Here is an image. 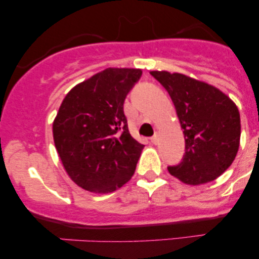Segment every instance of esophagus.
<instances>
[{"label": "esophagus", "instance_id": "esophagus-1", "mask_svg": "<svg viewBox=\"0 0 259 259\" xmlns=\"http://www.w3.org/2000/svg\"><path fill=\"white\" fill-rule=\"evenodd\" d=\"M158 141H159V135L158 134H154V135L152 136V138H151V142H152L153 145H157L158 144Z\"/></svg>", "mask_w": 259, "mask_h": 259}]
</instances>
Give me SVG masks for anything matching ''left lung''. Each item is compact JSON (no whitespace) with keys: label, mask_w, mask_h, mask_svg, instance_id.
I'll use <instances>...</instances> for the list:
<instances>
[{"label":"left lung","mask_w":259,"mask_h":259,"mask_svg":"<svg viewBox=\"0 0 259 259\" xmlns=\"http://www.w3.org/2000/svg\"><path fill=\"white\" fill-rule=\"evenodd\" d=\"M168 91L185 138L180 164L168 167L187 185H202L221 177L236 157L241 121L236 105L215 86L180 73L150 72Z\"/></svg>","instance_id":"1"}]
</instances>
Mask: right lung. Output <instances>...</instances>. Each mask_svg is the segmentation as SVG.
I'll return each instance as SVG.
<instances>
[{
	"label": "right lung",
	"instance_id": "1",
	"mask_svg": "<svg viewBox=\"0 0 259 259\" xmlns=\"http://www.w3.org/2000/svg\"><path fill=\"white\" fill-rule=\"evenodd\" d=\"M142 75L135 68H107L67 94L53 120L62 164L76 185L95 194L132 179L144 145L130 135L123 106Z\"/></svg>",
	"mask_w": 259,
	"mask_h": 259
}]
</instances>
